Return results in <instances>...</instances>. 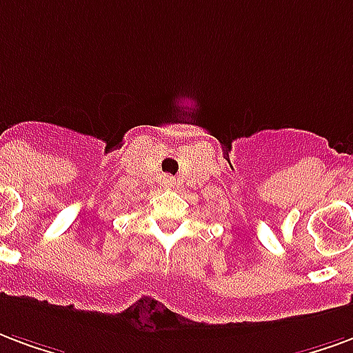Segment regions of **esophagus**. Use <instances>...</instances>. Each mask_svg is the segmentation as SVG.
Wrapping results in <instances>:
<instances>
[{
    "mask_svg": "<svg viewBox=\"0 0 353 353\" xmlns=\"http://www.w3.org/2000/svg\"><path fill=\"white\" fill-rule=\"evenodd\" d=\"M161 184H163L165 188L174 186V179H171V176H163V179H161Z\"/></svg>",
    "mask_w": 353,
    "mask_h": 353,
    "instance_id": "obj_1",
    "label": "esophagus"
}]
</instances>
